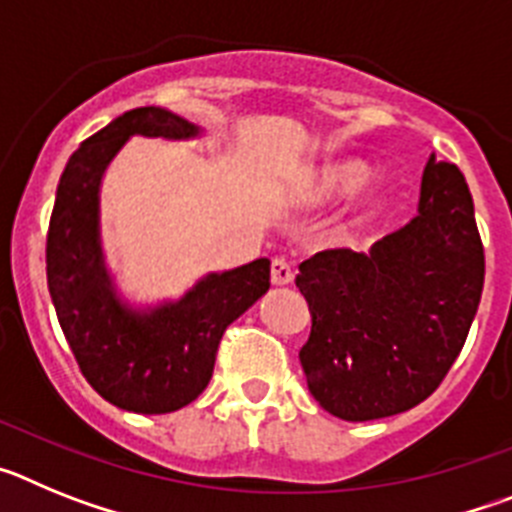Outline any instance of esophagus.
Wrapping results in <instances>:
<instances>
[{
	"instance_id": "1",
	"label": "esophagus",
	"mask_w": 512,
	"mask_h": 512,
	"mask_svg": "<svg viewBox=\"0 0 512 512\" xmlns=\"http://www.w3.org/2000/svg\"><path fill=\"white\" fill-rule=\"evenodd\" d=\"M295 279V269H292V264L284 259H274L271 261V282L277 284V287H284V284H289Z\"/></svg>"
}]
</instances>
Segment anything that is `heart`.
<instances>
[{
	"mask_svg": "<svg viewBox=\"0 0 512 512\" xmlns=\"http://www.w3.org/2000/svg\"><path fill=\"white\" fill-rule=\"evenodd\" d=\"M372 166L359 161V158H346V161H333V164L323 166L318 174L312 176L310 184L305 189V202L307 205H338V202L354 197L356 192L369 184L372 179ZM384 207V194L382 192H369L364 200L359 202V207L354 210L351 217V225L348 228H361L372 217H377V212Z\"/></svg>",
	"mask_w": 512,
	"mask_h": 512,
	"instance_id": "heart-1",
	"label": "heart"
}]
</instances>
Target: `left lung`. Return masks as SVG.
I'll use <instances>...</instances> for the list:
<instances>
[{
	"label": "left lung",
	"instance_id": "obj_1",
	"mask_svg": "<svg viewBox=\"0 0 512 512\" xmlns=\"http://www.w3.org/2000/svg\"><path fill=\"white\" fill-rule=\"evenodd\" d=\"M295 282L312 315L300 364L320 408L361 423L420 405L459 356L485 284L464 174L431 156L405 228L369 253H315Z\"/></svg>",
	"mask_w": 512,
	"mask_h": 512
}]
</instances>
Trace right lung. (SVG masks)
<instances>
[{
  "label": "right lung",
  "mask_w": 512,
  "mask_h": 512,
  "mask_svg": "<svg viewBox=\"0 0 512 512\" xmlns=\"http://www.w3.org/2000/svg\"><path fill=\"white\" fill-rule=\"evenodd\" d=\"M202 130L161 107H138L87 138L56 189L45 271L58 323L81 374L107 402L164 415L205 392L225 328L266 295L269 259L212 271L179 300L133 307L117 295L99 238V187L133 135L187 140Z\"/></svg>",
  "instance_id": "right-lung-1"
}]
</instances>
